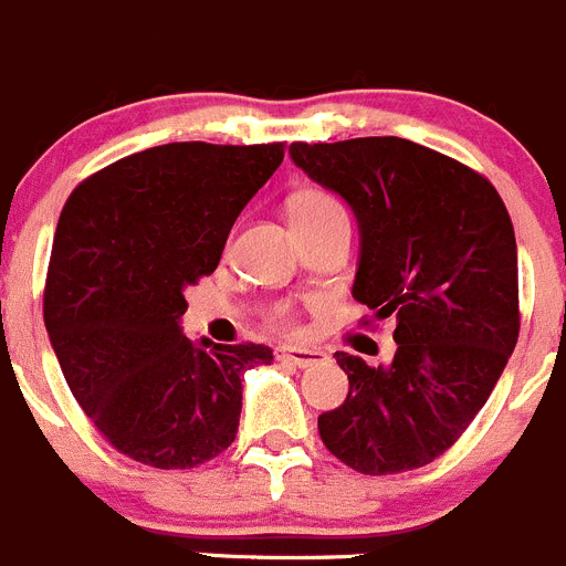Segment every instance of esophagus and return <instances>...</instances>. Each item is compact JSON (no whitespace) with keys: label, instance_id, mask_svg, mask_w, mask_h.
<instances>
[{"label":"esophagus","instance_id":"esophagus-1","mask_svg":"<svg viewBox=\"0 0 566 566\" xmlns=\"http://www.w3.org/2000/svg\"><path fill=\"white\" fill-rule=\"evenodd\" d=\"M277 356L283 361H289V365H297V367H311V365H323V361H328V354L319 350V347L289 345V347H280Z\"/></svg>","mask_w":566,"mask_h":566}]
</instances>
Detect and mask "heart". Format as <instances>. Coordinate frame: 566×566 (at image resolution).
<instances>
[{
    "instance_id": "1",
    "label": "heart",
    "mask_w": 566,
    "mask_h": 566,
    "mask_svg": "<svg viewBox=\"0 0 566 566\" xmlns=\"http://www.w3.org/2000/svg\"><path fill=\"white\" fill-rule=\"evenodd\" d=\"M336 205L331 196L319 193V190H303V193H297L292 199V219H303V216H317V212H325V210H334Z\"/></svg>"
}]
</instances>
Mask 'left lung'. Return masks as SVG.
Masks as SVG:
<instances>
[{
  "label": "left lung",
  "mask_w": 566,
  "mask_h": 566,
  "mask_svg": "<svg viewBox=\"0 0 566 566\" xmlns=\"http://www.w3.org/2000/svg\"><path fill=\"white\" fill-rule=\"evenodd\" d=\"M289 157L354 210V297L396 317V356L336 354L350 390L319 438L361 474L421 469L469 429L520 339L511 216L489 179L401 137L292 143Z\"/></svg>",
  "instance_id": "obj_1"
}]
</instances>
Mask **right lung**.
<instances>
[{
    "label": "right lung",
    "mask_w": 566,
    "mask_h": 566,
    "mask_svg": "<svg viewBox=\"0 0 566 566\" xmlns=\"http://www.w3.org/2000/svg\"><path fill=\"white\" fill-rule=\"evenodd\" d=\"M283 143H168L81 181L61 210L44 325L72 396L137 463L193 469L238 434L243 373L266 345L188 339L185 289L216 272Z\"/></svg>",
    "instance_id": "1"
}]
</instances>
